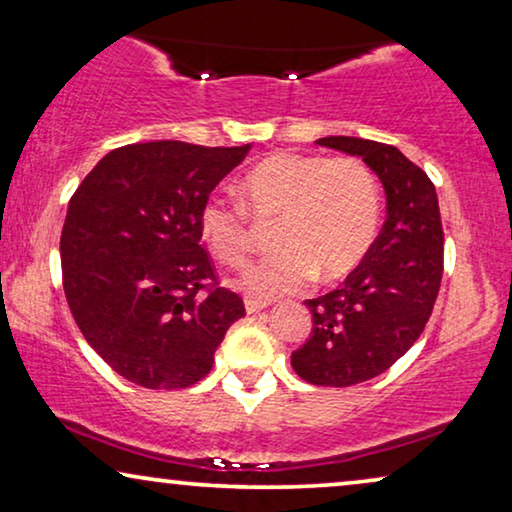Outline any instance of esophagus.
Returning <instances> with one entry per match:
<instances>
[{
	"label": "esophagus",
	"mask_w": 512,
	"mask_h": 512,
	"mask_svg": "<svg viewBox=\"0 0 512 512\" xmlns=\"http://www.w3.org/2000/svg\"><path fill=\"white\" fill-rule=\"evenodd\" d=\"M244 307H247L249 314H254V312L265 310V307H268V303H265V300H256V298H244Z\"/></svg>",
	"instance_id": "1"
}]
</instances>
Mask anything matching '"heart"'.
<instances>
[{
	"mask_svg": "<svg viewBox=\"0 0 512 512\" xmlns=\"http://www.w3.org/2000/svg\"><path fill=\"white\" fill-rule=\"evenodd\" d=\"M237 202L212 195L200 207L198 228L207 249L226 265L247 263L256 221H275L279 249L242 275L251 296L272 298L349 275L373 247L380 223V186L359 158L279 151L263 158L240 181Z\"/></svg>",
	"mask_w": 512,
	"mask_h": 512,
	"instance_id": "obj_1",
	"label": "heart"
}]
</instances>
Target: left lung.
<instances>
[{"label": "left lung", "instance_id": "8db88e82", "mask_svg": "<svg viewBox=\"0 0 512 512\" xmlns=\"http://www.w3.org/2000/svg\"><path fill=\"white\" fill-rule=\"evenodd\" d=\"M319 146L363 158L387 193V221L345 284L305 300L312 333L291 366L317 387H352L394 366L422 335L443 279V223L433 181L396 146L321 137Z\"/></svg>", "mask_w": 512, "mask_h": 512}]
</instances>
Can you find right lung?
Returning <instances> with one entry per match:
<instances>
[{
  "instance_id": "right-lung-1",
  "label": "right lung",
  "mask_w": 512,
  "mask_h": 512,
  "mask_svg": "<svg viewBox=\"0 0 512 512\" xmlns=\"http://www.w3.org/2000/svg\"><path fill=\"white\" fill-rule=\"evenodd\" d=\"M251 146L144 142L109 151L67 207L62 286L88 345L132 384L200 382L242 298L219 284L198 216Z\"/></svg>"
}]
</instances>
